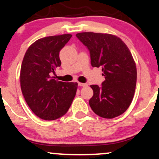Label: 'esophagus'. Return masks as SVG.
Here are the masks:
<instances>
[{
  "label": "esophagus",
  "instance_id": "1",
  "mask_svg": "<svg viewBox=\"0 0 159 159\" xmlns=\"http://www.w3.org/2000/svg\"><path fill=\"white\" fill-rule=\"evenodd\" d=\"M78 86H87V84L80 83V82H78Z\"/></svg>",
  "mask_w": 159,
  "mask_h": 159
}]
</instances>
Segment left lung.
<instances>
[{
	"instance_id": "8db88e82",
	"label": "left lung",
	"mask_w": 159,
	"mask_h": 159,
	"mask_svg": "<svg viewBox=\"0 0 159 159\" xmlns=\"http://www.w3.org/2000/svg\"><path fill=\"white\" fill-rule=\"evenodd\" d=\"M76 37L89 51L92 67H102L105 81L91 85L89 106L101 117L112 119L131 103L136 84V67L131 53L120 38L109 34L83 32Z\"/></svg>"
}]
</instances>
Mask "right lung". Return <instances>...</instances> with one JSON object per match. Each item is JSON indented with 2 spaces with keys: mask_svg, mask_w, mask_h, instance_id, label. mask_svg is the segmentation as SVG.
<instances>
[{
  "mask_svg": "<svg viewBox=\"0 0 159 159\" xmlns=\"http://www.w3.org/2000/svg\"><path fill=\"white\" fill-rule=\"evenodd\" d=\"M71 37L62 34L42 38L24 56L20 75L21 90L28 106L41 119L61 117L75 96L78 83L59 81L52 76L61 66L59 52Z\"/></svg>",
  "mask_w": 159,
  "mask_h": 159,
  "instance_id": "right-lung-1",
  "label": "right lung"
}]
</instances>
